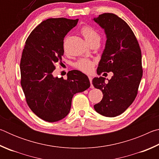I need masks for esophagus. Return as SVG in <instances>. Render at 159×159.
<instances>
[{"instance_id":"1","label":"esophagus","mask_w":159,"mask_h":159,"mask_svg":"<svg viewBox=\"0 0 159 159\" xmlns=\"http://www.w3.org/2000/svg\"><path fill=\"white\" fill-rule=\"evenodd\" d=\"M88 79H89V80H90V84H91L90 88H93V84H92V80H93V78L91 77V76H88Z\"/></svg>"}]
</instances>
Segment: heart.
Wrapping results in <instances>:
<instances>
[{
	"instance_id": "b5f03b06",
	"label": "heart",
	"mask_w": 159,
	"mask_h": 159,
	"mask_svg": "<svg viewBox=\"0 0 159 159\" xmlns=\"http://www.w3.org/2000/svg\"><path fill=\"white\" fill-rule=\"evenodd\" d=\"M80 33L86 40L88 43L91 44L93 43H99L101 41V36L95 29L89 25H85L80 29ZM95 65V61L86 58L79 59L74 63V66L79 71L89 74L93 71L94 66Z\"/></svg>"
}]
</instances>
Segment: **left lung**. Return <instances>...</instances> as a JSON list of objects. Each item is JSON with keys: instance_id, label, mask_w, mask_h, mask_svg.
<instances>
[{"instance_id": "8db88e82", "label": "left lung", "mask_w": 159, "mask_h": 159, "mask_svg": "<svg viewBox=\"0 0 159 159\" xmlns=\"http://www.w3.org/2000/svg\"><path fill=\"white\" fill-rule=\"evenodd\" d=\"M94 21L104 29L107 39L97 72L114 74L107 83L102 76L93 80L94 87L103 93L94 109L104 116L115 117L124 112L138 95L143 73L141 49L130 26L117 15L103 13Z\"/></svg>"}]
</instances>
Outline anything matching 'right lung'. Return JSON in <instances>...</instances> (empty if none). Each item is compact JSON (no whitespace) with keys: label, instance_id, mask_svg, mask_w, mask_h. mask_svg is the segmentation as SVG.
Returning <instances> with one entry per match:
<instances>
[{"label":"right lung","instance_id":"add662e5","mask_svg":"<svg viewBox=\"0 0 159 159\" xmlns=\"http://www.w3.org/2000/svg\"><path fill=\"white\" fill-rule=\"evenodd\" d=\"M79 19L50 18L35 28L25 42L20 61L21 85L26 103L37 116L48 122L66 117L77 93L90 88L88 76L72 70L67 79L53 76L55 64H62L64 38Z\"/></svg>","mask_w":159,"mask_h":159}]
</instances>
